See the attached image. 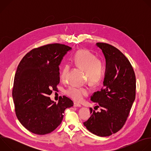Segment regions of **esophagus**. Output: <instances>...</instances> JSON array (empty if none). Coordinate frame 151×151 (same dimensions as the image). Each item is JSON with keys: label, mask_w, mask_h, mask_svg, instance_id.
Here are the masks:
<instances>
[{"label": "esophagus", "mask_w": 151, "mask_h": 151, "mask_svg": "<svg viewBox=\"0 0 151 151\" xmlns=\"http://www.w3.org/2000/svg\"><path fill=\"white\" fill-rule=\"evenodd\" d=\"M73 106H74V107H81V104H79V103H78L76 102H74Z\"/></svg>", "instance_id": "obj_1"}]
</instances>
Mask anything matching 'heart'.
Listing matches in <instances>:
<instances>
[{
    "mask_svg": "<svg viewBox=\"0 0 151 151\" xmlns=\"http://www.w3.org/2000/svg\"><path fill=\"white\" fill-rule=\"evenodd\" d=\"M72 62L75 66L84 70L86 78L92 85H96L102 80L104 73V64L94 54L85 50H79L73 55ZM70 68L69 64L63 66L60 75L62 81L66 80ZM89 92L88 87H78L73 85L70 86L65 91L69 97L76 101H82Z\"/></svg>",
    "mask_w": 151,
    "mask_h": 151,
    "instance_id": "b5f03b06",
    "label": "heart"
}]
</instances>
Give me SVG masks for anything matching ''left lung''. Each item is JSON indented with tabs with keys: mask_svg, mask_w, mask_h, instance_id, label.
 <instances>
[{
	"mask_svg": "<svg viewBox=\"0 0 151 151\" xmlns=\"http://www.w3.org/2000/svg\"><path fill=\"white\" fill-rule=\"evenodd\" d=\"M96 45L106 62L103 87L91 96L100 111L90 107L91 115L83 125L94 134L106 137L120 130L127 119L136 97V76L131 63L118 49L103 42Z\"/></svg>",
	"mask_w": 151,
	"mask_h": 151,
	"instance_id": "1",
	"label": "left lung"
}]
</instances>
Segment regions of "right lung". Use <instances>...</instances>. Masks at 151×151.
Here are the masks:
<instances>
[{"mask_svg": "<svg viewBox=\"0 0 151 151\" xmlns=\"http://www.w3.org/2000/svg\"><path fill=\"white\" fill-rule=\"evenodd\" d=\"M72 48L51 44L34 48L21 60L12 90L16 116L27 130L39 135L53 132L61 124L66 108L73 106L65 96L57 103L48 97L57 90L59 65Z\"/></svg>", "mask_w": 151, "mask_h": 151, "instance_id": "add662e5", "label": "right lung"}]
</instances>
